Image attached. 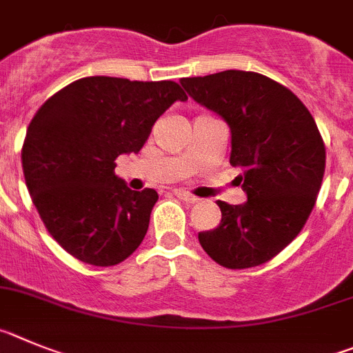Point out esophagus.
I'll use <instances>...</instances> for the list:
<instances>
[{
	"instance_id": "1",
	"label": "esophagus",
	"mask_w": 353,
	"mask_h": 353,
	"mask_svg": "<svg viewBox=\"0 0 353 353\" xmlns=\"http://www.w3.org/2000/svg\"><path fill=\"white\" fill-rule=\"evenodd\" d=\"M174 195L179 196V199L184 200V202H188V204H195V202H199V199H196L195 195H192V193L188 192H183V190H174Z\"/></svg>"
}]
</instances>
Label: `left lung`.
<instances>
[{
	"instance_id": "1",
	"label": "left lung",
	"mask_w": 353,
	"mask_h": 353,
	"mask_svg": "<svg viewBox=\"0 0 353 353\" xmlns=\"http://www.w3.org/2000/svg\"><path fill=\"white\" fill-rule=\"evenodd\" d=\"M186 93L230 128V165L248 200H218L220 225L199 243L228 269L255 268L278 255L306 223L325 170V145L303 101L265 75L225 70L181 79Z\"/></svg>"
}]
</instances>
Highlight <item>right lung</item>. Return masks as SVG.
Returning a JSON list of instances; mask_svg holds the SVG:
<instances>
[{
    "label": "right lung",
    "mask_w": 353,
    "mask_h": 353,
    "mask_svg": "<svg viewBox=\"0 0 353 353\" xmlns=\"http://www.w3.org/2000/svg\"><path fill=\"white\" fill-rule=\"evenodd\" d=\"M186 101L172 81L84 77L43 103L28 126L22 170L50 236L77 260L109 268L144 239L158 193L133 192L116 158L142 149L158 117Z\"/></svg>",
    "instance_id": "1"
}]
</instances>
